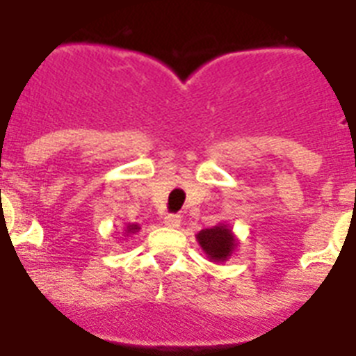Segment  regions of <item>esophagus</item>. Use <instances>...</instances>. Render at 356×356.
<instances>
[{
  "label": "esophagus",
  "instance_id": "obj_1",
  "mask_svg": "<svg viewBox=\"0 0 356 356\" xmlns=\"http://www.w3.org/2000/svg\"><path fill=\"white\" fill-rule=\"evenodd\" d=\"M181 222V216L178 213H168V216L163 217V225L169 226V228H178Z\"/></svg>",
  "mask_w": 356,
  "mask_h": 356
}]
</instances>
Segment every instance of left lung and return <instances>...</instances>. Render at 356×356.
<instances>
[{
	"instance_id": "left-lung-1",
	"label": "left lung",
	"mask_w": 356,
	"mask_h": 356,
	"mask_svg": "<svg viewBox=\"0 0 356 356\" xmlns=\"http://www.w3.org/2000/svg\"><path fill=\"white\" fill-rule=\"evenodd\" d=\"M197 241H200L203 251L217 262L226 260V257H229V253L235 248L232 229L226 228V226H213V228L209 229H201L197 234Z\"/></svg>"
}]
</instances>
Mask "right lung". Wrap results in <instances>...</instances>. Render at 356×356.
<instances>
[{
  "label": "right lung",
  "instance_id": "add662e5",
  "mask_svg": "<svg viewBox=\"0 0 356 356\" xmlns=\"http://www.w3.org/2000/svg\"><path fill=\"white\" fill-rule=\"evenodd\" d=\"M135 229H137L135 226H130V228H128V232H135Z\"/></svg>",
  "mask_w": 356,
  "mask_h": 356
}]
</instances>
